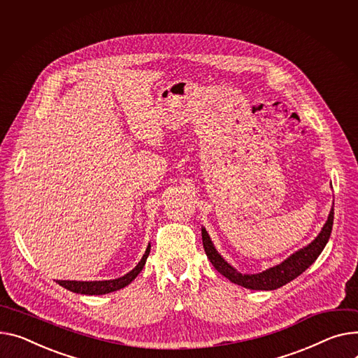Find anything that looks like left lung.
<instances>
[{"instance_id": "obj_1", "label": "left lung", "mask_w": 358, "mask_h": 358, "mask_svg": "<svg viewBox=\"0 0 358 358\" xmlns=\"http://www.w3.org/2000/svg\"><path fill=\"white\" fill-rule=\"evenodd\" d=\"M332 223H334V203H332V208L328 214V220L325 222L322 230L308 246L299 249L294 255H291L288 259H285L282 264L269 268L260 273L249 275V273H241L237 272L230 264L222 257V255L214 248L208 233L204 227H201V237H203V246L207 257L210 259L211 265L216 268L217 272H220L223 276H226L230 282L241 285L243 288L255 289V291H273L278 289L288 282L298 278L302 272H305L309 266H311L317 257L324 250L325 245L328 243V239L331 236Z\"/></svg>"}]
</instances>
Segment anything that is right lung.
Returning <instances> with one entry per match:
<instances>
[{
  "label": "right lung",
  "mask_w": 358,
  "mask_h": 358,
  "mask_svg": "<svg viewBox=\"0 0 358 358\" xmlns=\"http://www.w3.org/2000/svg\"><path fill=\"white\" fill-rule=\"evenodd\" d=\"M151 250V245H148L144 256L138 262V265L128 272L127 275H124L122 278L117 279H110V280H90V282H83V280H57V283L60 287L75 292V294H83V295H103V294H109V292H115L117 289H122L139 275V272L142 271V268L145 266L147 257L150 255Z\"/></svg>",
  "instance_id": "obj_1"
}]
</instances>
